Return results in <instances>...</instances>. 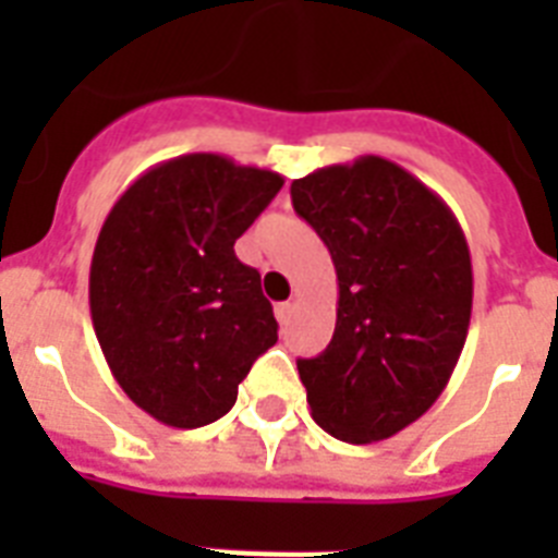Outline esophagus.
Listing matches in <instances>:
<instances>
[{"mask_svg": "<svg viewBox=\"0 0 558 558\" xmlns=\"http://www.w3.org/2000/svg\"><path fill=\"white\" fill-rule=\"evenodd\" d=\"M292 313H295V304H278L275 306V318H278L280 327H287L292 322Z\"/></svg>", "mask_w": 558, "mask_h": 558, "instance_id": "1", "label": "esophagus"}]
</instances>
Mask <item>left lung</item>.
<instances>
[{
  "mask_svg": "<svg viewBox=\"0 0 558 558\" xmlns=\"http://www.w3.org/2000/svg\"><path fill=\"white\" fill-rule=\"evenodd\" d=\"M292 205L339 278L332 341L298 359L313 420L344 442L388 440L437 402L466 344V234L432 187L381 156L295 179Z\"/></svg>",
  "mask_w": 558,
  "mask_h": 558,
  "instance_id": "obj_1",
  "label": "left lung"
}]
</instances>
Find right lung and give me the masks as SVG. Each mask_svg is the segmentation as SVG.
I'll return each instance as SVG.
<instances>
[{
	"label": "right lung",
	"mask_w": 558,
	"mask_h": 558,
	"mask_svg": "<svg viewBox=\"0 0 558 558\" xmlns=\"http://www.w3.org/2000/svg\"><path fill=\"white\" fill-rule=\"evenodd\" d=\"M280 187L275 170L187 153L142 173L104 219L92 324L116 381L153 420L199 428L228 414L278 341L260 271L234 243Z\"/></svg>",
	"instance_id": "1"
}]
</instances>
